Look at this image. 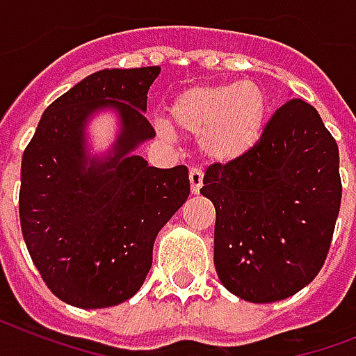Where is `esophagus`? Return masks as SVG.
<instances>
[{
  "instance_id": "esophagus-1",
  "label": "esophagus",
  "mask_w": 356,
  "mask_h": 356,
  "mask_svg": "<svg viewBox=\"0 0 356 356\" xmlns=\"http://www.w3.org/2000/svg\"><path fill=\"white\" fill-rule=\"evenodd\" d=\"M189 184H191L193 195H198L200 187H202V170H198V169L189 170Z\"/></svg>"
}]
</instances>
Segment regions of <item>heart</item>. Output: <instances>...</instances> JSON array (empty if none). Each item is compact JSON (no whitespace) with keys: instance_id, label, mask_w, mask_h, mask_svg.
I'll list each match as a JSON object with an SVG mask.
<instances>
[{"instance_id":"b5f03b06","label":"heart","mask_w":356,"mask_h":356,"mask_svg":"<svg viewBox=\"0 0 356 356\" xmlns=\"http://www.w3.org/2000/svg\"><path fill=\"white\" fill-rule=\"evenodd\" d=\"M170 120L187 134L200 135V148L216 161H232L249 154L266 129L269 100L252 81L238 85H197L181 90L169 107ZM156 128L165 139L175 129L163 120Z\"/></svg>"}]
</instances>
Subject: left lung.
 Returning <instances> with one entry per match:
<instances>
[{
    "instance_id": "8db88e82",
    "label": "left lung",
    "mask_w": 356,
    "mask_h": 356,
    "mask_svg": "<svg viewBox=\"0 0 356 356\" xmlns=\"http://www.w3.org/2000/svg\"><path fill=\"white\" fill-rule=\"evenodd\" d=\"M202 184L216 206L213 264L228 291L275 302L312 282L341 202L338 145L316 107L286 102L249 154L209 165Z\"/></svg>"
}]
</instances>
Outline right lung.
<instances>
[{
    "instance_id": "1",
    "label": "right lung",
    "mask_w": 356,
    "mask_h": 356,
    "mask_svg": "<svg viewBox=\"0 0 356 356\" xmlns=\"http://www.w3.org/2000/svg\"><path fill=\"white\" fill-rule=\"evenodd\" d=\"M159 66L106 68L49 104L22 158L20 225L51 293L78 308L134 297L152 267L156 236L189 197L186 165L148 167L135 156L156 137L147 95ZM119 113L109 154L90 159L84 126L96 111Z\"/></svg>"
}]
</instances>
